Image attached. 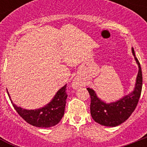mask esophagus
<instances>
[{"instance_id": "34e87169", "label": "esophagus", "mask_w": 147, "mask_h": 147, "mask_svg": "<svg viewBox=\"0 0 147 147\" xmlns=\"http://www.w3.org/2000/svg\"><path fill=\"white\" fill-rule=\"evenodd\" d=\"M81 82L79 80H74V82H73V87L74 88H77L78 87L81 86Z\"/></svg>"}]
</instances>
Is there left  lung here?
<instances>
[{
    "label": "left lung",
    "instance_id": "left-lung-1",
    "mask_svg": "<svg viewBox=\"0 0 147 147\" xmlns=\"http://www.w3.org/2000/svg\"><path fill=\"white\" fill-rule=\"evenodd\" d=\"M132 54L138 65L139 71L136 87L131 93L113 103L106 104L96 96L94 90L87 88L90 96V114L96 122L107 127H115L125 121L133 113L139 101L142 90V71L140 62L132 49Z\"/></svg>",
    "mask_w": 147,
    "mask_h": 147
}]
</instances>
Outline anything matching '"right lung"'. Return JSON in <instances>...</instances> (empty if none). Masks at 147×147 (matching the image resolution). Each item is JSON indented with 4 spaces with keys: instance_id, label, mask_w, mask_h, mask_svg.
Masks as SVG:
<instances>
[{
    "instance_id": "add662e5",
    "label": "right lung",
    "mask_w": 147,
    "mask_h": 147,
    "mask_svg": "<svg viewBox=\"0 0 147 147\" xmlns=\"http://www.w3.org/2000/svg\"><path fill=\"white\" fill-rule=\"evenodd\" d=\"M66 86L67 85L58 90L50 103L38 110H25L11 102L18 113L31 125L45 128L53 127L59 123L64 115L67 97Z\"/></svg>"
}]
</instances>
